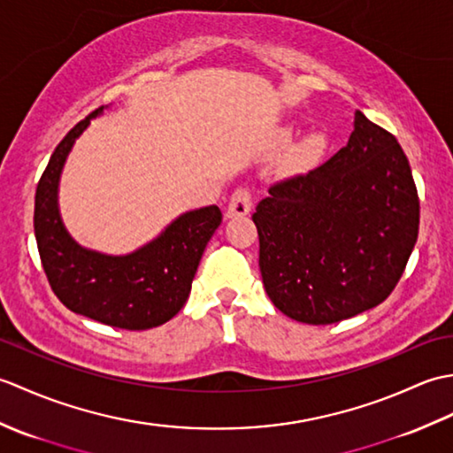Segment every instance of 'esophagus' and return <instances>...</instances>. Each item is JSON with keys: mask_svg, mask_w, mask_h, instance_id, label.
<instances>
[{"mask_svg": "<svg viewBox=\"0 0 453 453\" xmlns=\"http://www.w3.org/2000/svg\"><path fill=\"white\" fill-rule=\"evenodd\" d=\"M253 206V196L251 190L245 187H239L234 190V195L229 196V204H227V218H235V216H245L249 214V210Z\"/></svg>", "mask_w": 453, "mask_h": 453, "instance_id": "esophagus-1", "label": "esophagus"}]
</instances>
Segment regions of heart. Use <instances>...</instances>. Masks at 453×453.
Segmentation results:
<instances>
[{
	"label": "heart",
	"mask_w": 453,
	"mask_h": 453,
	"mask_svg": "<svg viewBox=\"0 0 453 453\" xmlns=\"http://www.w3.org/2000/svg\"><path fill=\"white\" fill-rule=\"evenodd\" d=\"M326 142L321 134H311V136L297 142L296 146L288 153V165L292 169H305L323 156Z\"/></svg>",
	"instance_id": "1"
}]
</instances>
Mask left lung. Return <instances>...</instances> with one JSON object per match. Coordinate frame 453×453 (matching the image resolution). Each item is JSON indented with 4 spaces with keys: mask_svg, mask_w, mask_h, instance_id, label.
Returning a JSON list of instances; mask_svg holds the SVG:
<instances>
[{
    "mask_svg": "<svg viewBox=\"0 0 453 453\" xmlns=\"http://www.w3.org/2000/svg\"><path fill=\"white\" fill-rule=\"evenodd\" d=\"M420 204L405 151L356 111L349 143L257 204L258 266L284 315L339 323L380 305L418 237Z\"/></svg>",
    "mask_w": 453,
    "mask_h": 453,
    "instance_id": "left-lung-1",
    "label": "left lung"
}]
</instances>
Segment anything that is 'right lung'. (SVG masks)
I'll use <instances>...</instances> for the list:
<instances>
[{
  "label": "right lung",
  "instance_id": "obj_1",
  "mask_svg": "<svg viewBox=\"0 0 453 453\" xmlns=\"http://www.w3.org/2000/svg\"><path fill=\"white\" fill-rule=\"evenodd\" d=\"M103 109L75 124L56 146L36 187L35 237L48 284L67 310L119 329L146 331L167 323L185 305L221 211L218 206L187 211L153 242L122 257L75 243L58 211V182L75 138Z\"/></svg>",
  "mask_w": 453,
  "mask_h": 453
}]
</instances>
